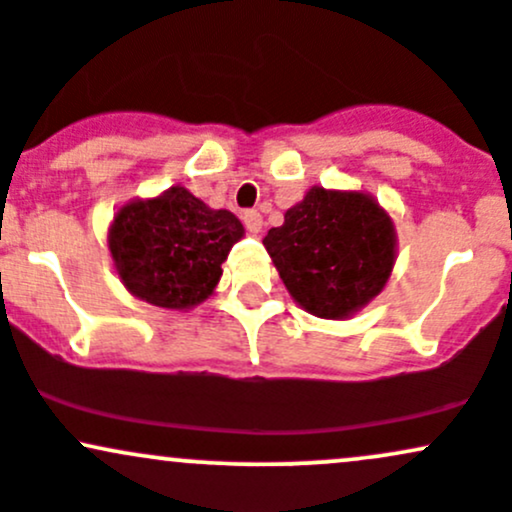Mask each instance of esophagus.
Wrapping results in <instances>:
<instances>
[{"label": "esophagus", "instance_id": "1", "mask_svg": "<svg viewBox=\"0 0 512 512\" xmlns=\"http://www.w3.org/2000/svg\"><path fill=\"white\" fill-rule=\"evenodd\" d=\"M244 224H246V229H249L251 234H258L263 229V217L261 214H258L256 210H249V212H244Z\"/></svg>", "mask_w": 512, "mask_h": 512}]
</instances>
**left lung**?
I'll use <instances>...</instances> for the list:
<instances>
[{"label":"left lung","mask_w":512,"mask_h":512,"mask_svg":"<svg viewBox=\"0 0 512 512\" xmlns=\"http://www.w3.org/2000/svg\"><path fill=\"white\" fill-rule=\"evenodd\" d=\"M263 246L305 312L349 320L386 288L398 258L390 214L371 192L312 185Z\"/></svg>","instance_id":"1"}]
</instances>
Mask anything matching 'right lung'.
Segmentation results:
<instances>
[{"label": "right lung", "mask_w": 512, "mask_h": 512, "mask_svg": "<svg viewBox=\"0 0 512 512\" xmlns=\"http://www.w3.org/2000/svg\"><path fill=\"white\" fill-rule=\"evenodd\" d=\"M244 236L229 210L210 205L183 185L156 197H134L107 232L117 276L134 298L163 310H192L222 278V263Z\"/></svg>", "instance_id": "right-lung-1"}]
</instances>
